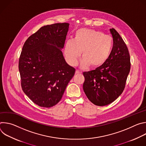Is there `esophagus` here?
<instances>
[{
	"label": "esophagus",
	"mask_w": 146,
	"mask_h": 146,
	"mask_svg": "<svg viewBox=\"0 0 146 146\" xmlns=\"http://www.w3.org/2000/svg\"><path fill=\"white\" fill-rule=\"evenodd\" d=\"M80 73H81V72H80V70H76V74H80Z\"/></svg>",
	"instance_id": "1"
}]
</instances>
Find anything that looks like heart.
<instances>
[{"label": "heart", "mask_w": 146, "mask_h": 146, "mask_svg": "<svg viewBox=\"0 0 146 146\" xmlns=\"http://www.w3.org/2000/svg\"><path fill=\"white\" fill-rule=\"evenodd\" d=\"M113 38L103 32L91 29L79 28L74 33L73 40H68L65 46V54L72 65L77 64L82 51L81 65H90L93 68L101 66L109 58L113 48Z\"/></svg>", "instance_id": "heart-1"}]
</instances>
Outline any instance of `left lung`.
<instances>
[{"label": "left lung", "mask_w": 146, "mask_h": 146, "mask_svg": "<svg viewBox=\"0 0 146 146\" xmlns=\"http://www.w3.org/2000/svg\"><path fill=\"white\" fill-rule=\"evenodd\" d=\"M113 48L108 59L95 70L83 73V90L94 105L103 106L114 102L122 93L130 72V55L124 41L117 32L110 29Z\"/></svg>", "instance_id": "obj_1"}]
</instances>
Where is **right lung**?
Wrapping results in <instances>:
<instances>
[{
    "instance_id": "add662e5",
    "label": "right lung",
    "mask_w": 146,
    "mask_h": 146,
    "mask_svg": "<svg viewBox=\"0 0 146 146\" xmlns=\"http://www.w3.org/2000/svg\"><path fill=\"white\" fill-rule=\"evenodd\" d=\"M69 25L56 23L40 28L25 41L21 52L18 69L22 90L40 107L56 105L75 73L60 50Z\"/></svg>"
}]
</instances>
